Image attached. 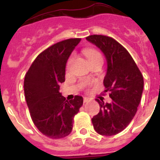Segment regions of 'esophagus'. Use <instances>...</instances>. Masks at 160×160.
<instances>
[{
    "instance_id": "esophagus-1",
    "label": "esophagus",
    "mask_w": 160,
    "mask_h": 160,
    "mask_svg": "<svg viewBox=\"0 0 160 160\" xmlns=\"http://www.w3.org/2000/svg\"><path fill=\"white\" fill-rule=\"evenodd\" d=\"M89 100H90V98H88V97H84V98H83V102H88Z\"/></svg>"
}]
</instances>
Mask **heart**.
<instances>
[{"instance_id":"heart-1","label":"heart","mask_w":160,"mask_h":160,"mask_svg":"<svg viewBox=\"0 0 160 160\" xmlns=\"http://www.w3.org/2000/svg\"><path fill=\"white\" fill-rule=\"evenodd\" d=\"M85 55L87 56V59L89 60V62H92V61L96 60V59L102 58V55L98 51L97 49H93V48H86V49L83 50ZM73 55H71L69 58V60L67 61V63H66V70H69L71 66V63L73 62Z\"/></svg>"}]
</instances>
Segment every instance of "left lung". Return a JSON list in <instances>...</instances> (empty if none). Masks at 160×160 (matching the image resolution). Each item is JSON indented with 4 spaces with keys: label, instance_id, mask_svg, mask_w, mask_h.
I'll return each mask as SVG.
<instances>
[{
    "label": "left lung",
    "instance_id": "left-lung-1",
    "mask_svg": "<svg viewBox=\"0 0 160 160\" xmlns=\"http://www.w3.org/2000/svg\"><path fill=\"white\" fill-rule=\"evenodd\" d=\"M87 40L105 55L107 70L103 84L111 103L96 99L99 113L92 118L99 135L111 136L123 131L136 114L143 90V78L129 52L117 41L104 35H90Z\"/></svg>",
    "mask_w": 160,
    "mask_h": 160
}]
</instances>
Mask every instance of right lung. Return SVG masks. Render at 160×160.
Listing matches in <instances>:
<instances>
[{
    "mask_svg": "<svg viewBox=\"0 0 160 160\" xmlns=\"http://www.w3.org/2000/svg\"><path fill=\"white\" fill-rule=\"evenodd\" d=\"M80 41L70 38L49 46L25 74L24 91L31 118L40 132L50 138L70 135L73 118L82 106V96L67 101L59 92V85L65 82L66 62Z\"/></svg>",
    "mask_w": 160,
    "mask_h": 160,
    "instance_id": "1",
    "label": "right lung"
}]
</instances>
